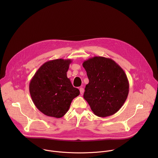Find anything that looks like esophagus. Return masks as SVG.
<instances>
[{
	"label": "esophagus",
	"mask_w": 158,
	"mask_h": 158,
	"mask_svg": "<svg viewBox=\"0 0 158 158\" xmlns=\"http://www.w3.org/2000/svg\"><path fill=\"white\" fill-rule=\"evenodd\" d=\"M79 91H80L81 94H82L84 93V88H82V87H80V88H79Z\"/></svg>",
	"instance_id": "obj_1"
}]
</instances>
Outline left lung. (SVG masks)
Masks as SVG:
<instances>
[{"label":"left lung","instance_id":"1","mask_svg":"<svg viewBox=\"0 0 158 158\" xmlns=\"http://www.w3.org/2000/svg\"><path fill=\"white\" fill-rule=\"evenodd\" d=\"M89 79L84 98L94 114L105 118L117 112L124 104L129 84L126 73L114 60L95 56L84 61Z\"/></svg>","mask_w":158,"mask_h":158}]
</instances>
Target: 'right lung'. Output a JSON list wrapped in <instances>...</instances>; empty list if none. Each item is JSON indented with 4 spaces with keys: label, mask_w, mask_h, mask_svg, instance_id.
I'll return each instance as SVG.
<instances>
[{
    "label": "right lung",
    "mask_w": 158,
    "mask_h": 158,
    "mask_svg": "<svg viewBox=\"0 0 158 158\" xmlns=\"http://www.w3.org/2000/svg\"><path fill=\"white\" fill-rule=\"evenodd\" d=\"M71 59H58L42 64L29 83V92L35 107L45 115L60 118L68 111L73 100L80 94L67 72Z\"/></svg>",
    "instance_id": "right-lung-1"
}]
</instances>
